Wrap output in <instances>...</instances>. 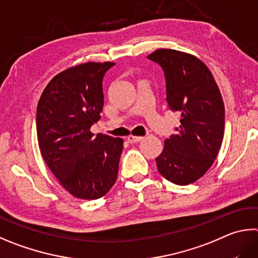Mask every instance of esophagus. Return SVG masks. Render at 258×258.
<instances>
[{
  "instance_id": "1",
  "label": "esophagus",
  "mask_w": 258,
  "mask_h": 258,
  "mask_svg": "<svg viewBox=\"0 0 258 258\" xmlns=\"http://www.w3.org/2000/svg\"><path fill=\"white\" fill-rule=\"evenodd\" d=\"M142 140H143V137H137V135H130L127 138V141L130 143H138L140 141H142Z\"/></svg>"
}]
</instances>
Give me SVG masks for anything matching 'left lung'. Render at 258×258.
<instances>
[{
    "label": "left lung",
    "mask_w": 258,
    "mask_h": 258,
    "mask_svg": "<svg viewBox=\"0 0 258 258\" xmlns=\"http://www.w3.org/2000/svg\"><path fill=\"white\" fill-rule=\"evenodd\" d=\"M148 58L162 68L168 108L180 113L177 134L165 140L157 167L167 180L188 185L205 175L224 133V105L212 73L196 56L160 48Z\"/></svg>",
    "instance_id": "left-lung-1"
}]
</instances>
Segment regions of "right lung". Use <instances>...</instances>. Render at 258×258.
<instances>
[{"mask_svg":"<svg viewBox=\"0 0 258 258\" xmlns=\"http://www.w3.org/2000/svg\"><path fill=\"white\" fill-rule=\"evenodd\" d=\"M113 62L69 68L46 86L37 106V139L46 165L70 194L97 200L117 179L123 140L90 127L104 107L102 78Z\"/></svg>","mask_w":258,"mask_h":258,"instance_id":"obj_1","label":"right lung"}]
</instances>
